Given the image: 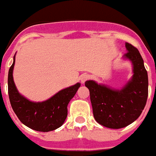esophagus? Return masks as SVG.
<instances>
[{"label": "esophagus", "instance_id": "1", "mask_svg": "<svg viewBox=\"0 0 156 156\" xmlns=\"http://www.w3.org/2000/svg\"><path fill=\"white\" fill-rule=\"evenodd\" d=\"M90 78V75L87 74H83L80 76V81L82 83H85L86 81H87Z\"/></svg>", "mask_w": 156, "mask_h": 156}]
</instances>
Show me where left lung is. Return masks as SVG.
I'll use <instances>...</instances> for the list:
<instances>
[{
	"instance_id": "1",
	"label": "left lung",
	"mask_w": 156,
	"mask_h": 156,
	"mask_svg": "<svg viewBox=\"0 0 156 156\" xmlns=\"http://www.w3.org/2000/svg\"><path fill=\"white\" fill-rule=\"evenodd\" d=\"M124 58L133 63V75L121 90H115L92 80L85 86L90 90L93 113L96 121L109 129L128 126L140 116L148 95L147 72L136 48L126 43Z\"/></svg>"
}]
</instances>
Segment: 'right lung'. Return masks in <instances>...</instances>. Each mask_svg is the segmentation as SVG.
<instances>
[{"label":"right lung","instance_id":"1","mask_svg":"<svg viewBox=\"0 0 156 156\" xmlns=\"http://www.w3.org/2000/svg\"><path fill=\"white\" fill-rule=\"evenodd\" d=\"M14 64L15 55L9 70L8 90L12 108L19 120L30 129L44 133L62 126L67 116L68 104L80 87V83L60 90L48 100L33 102L18 92L12 77Z\"/></svg>","mask_w":156,"mask_h":156}]
</instances>
